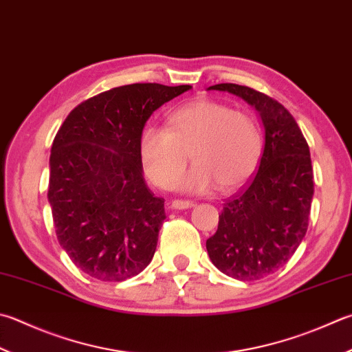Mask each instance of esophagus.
I'll return each mask as SVG.
<instances>
[{"label": "esophagus", "instance_id": "obj_1", "mask_svg": "<svg viewBox=\"0 0 352 352\" xmlns=\"http://www.w3.org/2000/svg\"><path fill=\"white\" fill-rule=\"evenodd\" d=\"M191 207H195L193 201H181V199H176V201L171 202V208L175 210H187Z\"/></svg>", "mask_w": 352, "mask_h": 352}]
</instances>
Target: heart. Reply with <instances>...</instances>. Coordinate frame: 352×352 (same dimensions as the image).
<instances>
[{
  "label": "heart",
  "mask_w": 352,
  "mask_h": 352,
  "mask_svg": "<svg viewBox=\"0 0 352 352\" xmlns=\"http://www.w3.org/2000/svg\"><path fill=\"white\" fill-rule=\"evenodd\" d=\"M139 151L150 181L164 190L175 187L190 153L195 167L181 188L201 193L214 184L219 190H231L247 181L261 156V138L242 111L195 99L168 116V130L145 129Z\"/></svg>",
  "instance_id": "obj_1"
}]
</instances>
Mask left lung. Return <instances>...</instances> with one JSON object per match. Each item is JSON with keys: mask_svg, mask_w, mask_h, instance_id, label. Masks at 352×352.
<instances>
[{"mask_svg": "<svg viewBox=\"0 0 352 352\" xmlns=\"http://www.w3.org/2000/svg\"><path fill=\"white\" fill-rule=\"evenodd\" d=\"M208 90L242 98L265 129L257 171L225 201L217 231L207 241L211 262L223 274L258 280L280 270L307 234L314 195L309 147L293 115L276 99L239 84Z\"/></svg>", "mask_w": 352, "mask_h": 352, "instance_id": "8db88e82", "label": "left lung"}]
</instances>
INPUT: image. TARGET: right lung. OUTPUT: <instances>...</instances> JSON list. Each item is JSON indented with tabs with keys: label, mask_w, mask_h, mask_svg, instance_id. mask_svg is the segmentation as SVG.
Returning a JSON list of instances; mask_svg holds the SVG:
<instances>
[{
	"label": "right lung",
	"mask_w": 352,
	"mask_h": 352,
	"mask_svg": "<svg viewBox=\"0 0 352 352\" xmlns=\"http://www.w3.org/2000/svg\"><path fill=\"white\" fill-rule=\"evenodd\" d=\"M191 85L130 84L73 109L53 139L49 204L58 242L90 277L122 282L155 256L164 199L142 176L148 118Z\"/></svg>",
	"instance_id": "1"
}]
</instances>
